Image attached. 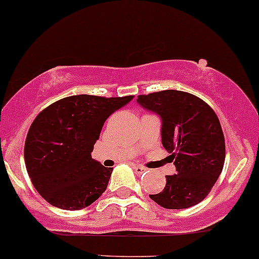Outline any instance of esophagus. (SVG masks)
<instances>
[{
  "instance_id": "obj_1",
  "label": "esophagus",
  "mask_w": 259,
  "mask_h": 259,
  "mask_svg": "<svg viewBox=\"0 0 259 259\" xmlns=\"http://www.w3.org/2000/svg\"><path fill=\"white\" fill-rule=\"evenodd\" d=\"M133 169L136 172V175H141V173L146 172L147 168H145V167L140 166V164H133Z\"/></svg>"
}]
</instances>
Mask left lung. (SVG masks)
<instances>
[{
	"mask_svg": "<svg viewBox=\"0 0 259 259\" xmlns=\"http://www.w3.org/2000/svg\"><path fill=\"white\" fill-rule=\"evenodd\" d=\"M136 102L160 116L162 145L176 166V175L166 176L163 190L150 198L166 209L200 203L225 162V138L215 112L197 96L175 90L139 96Z\"/></svg>",
	"mask_w": 259,
	"mask_h": 259,
	"instance_id": "obj_1",
	"label": "left lung"
}]
</instances>
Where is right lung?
I'll return each instance as SVG.
<instances>
[{"label": "right lung", "instance_id": "add662e5", "mask_svg": "<svg viewBox=\"0 0 259 259\" xmlns=\"http://www.w3.org/2000/svg\"><path fill=\"white\" fill-rule=\"evenodd\" d=\"M132 99L71 96L36 116L25 139L24 160L34 188L48 203L79 210L103 194L113 168L91 152L108 116Z\"/></svg>", "mask_w": 259, "mask_h": 259}]
</instances>
